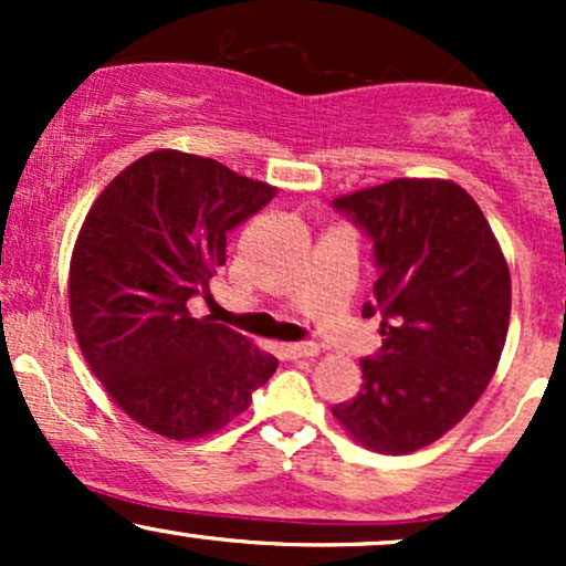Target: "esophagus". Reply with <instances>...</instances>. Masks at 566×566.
Returning a JSON list of instances; mask_svg holds the SVG:
<instances>
[{"instance_id": "esophagus-1", "label": "esophagus", "mask_w": 566, "mask_h": 566, "mask_svg": "<svg viewBox=\"0 0 566 566\" xmlns=\"http://www.w3.org/2000/svg\"><path fill=\"white\" fill-rule=\"evenodd\" d=\"M282 350L287 359H308V356L319 354V346L316 343H287V346H282Z\"/></svg>"}]
</instances>
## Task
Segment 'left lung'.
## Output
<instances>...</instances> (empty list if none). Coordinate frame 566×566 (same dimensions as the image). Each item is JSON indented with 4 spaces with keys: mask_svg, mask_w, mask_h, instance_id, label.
<instances>
[{
    "mask_svg": "<svg viewBox=\"0 0 566 566\" xmlns=\"http://www.w3.org/2000/svg\"><path fill=\"white\" fill-rule=\"evenodd\" d=\"M373 239L380 276L361 316L382 346L333 415L361 447L409 454L469 415L495 375L511 319V274L465 188L396 178L333 201Z\"/></svg>",
    "mask_w": 566,
    "mask_h": 566,
    "instance_id": "1",
    "label": "left lung"
}]
</instances>
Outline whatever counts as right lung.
Listing matches in <instances>:
<instances>
[{
  "label": "right lung",
  "instance_id": "add662e5",
  "mask_svg": "<svg viewBox=\"0 0 566 566\" xmlns=\"http://www.w3.org/2000/svg\"><path fill=\"white\" fill-rule=\"evenodd\" d=\"M274 197L216 159L159 148L90 207L71 255V324L95 378L148 431L216 433L276 373V356L188 308L210 297L226 233Z\"/></svg>",
  "mask_w": 566,
  "mask_h": 566
}]
</instances>
